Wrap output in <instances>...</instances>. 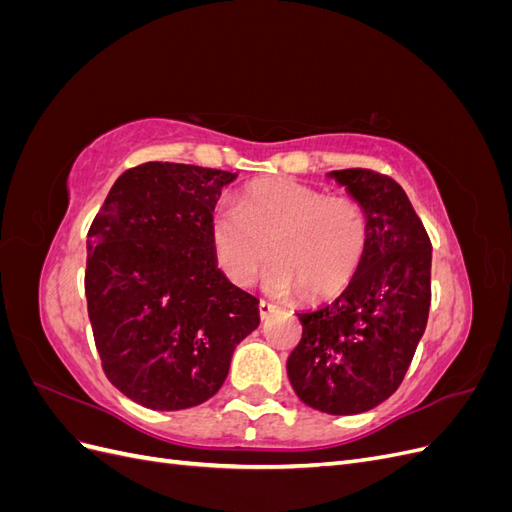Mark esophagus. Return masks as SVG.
Returning <instances> with one entry per match:
<instances>
[{
    "instance_id": "34e87169",
    "label": "esophagus",
    "mask_w": 512,
    "mask_h": 512,
    "mask_svg": "<svg viewBox=\"0 0 512 512\" xmlns=\"http://www.w3.org/2000/svg\"><path fill=\"white\" fill-rule=\"evenodd\" d=\"M273 312H275V305L273 303H269V301H260L258 303V314H260L262 320H267Z\"/></svg>"
}]
</instances>
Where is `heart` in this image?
I'll return each instance as SVG.
<instances>
[{
  "mask_svg": "<svg viewBox=\"0 0 512 512\" xmlns=\"http://www.w3.org/2000/svg\"><path fill=\"white\" fill-rule=\"evenodd\" d=\"M369 237V213L359 198L327 196L294 179L250 183L235 207H222L209 226L215 262L232 284L252 286L271 254L267 286L277 294L301 288L314 301L337 297L352 284Z\"/></svg>",
  "mask_w": 512,
  "mask_h": 512,
  "instance_id": "heart-1",
  "label": "heart"
}]
</instances>
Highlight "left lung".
Masks as SVG:
<instances>
[{
    "instance_id": "obj_1",
    "label": "left lung",
    "mask_w": 512,
    "mask_h": 512,
    "mask_svg": "<svg viewBox=\"0 0 512 512\" xmlns=\"http://www.w3.org/2000/svg\"><path fill=\"white\" fill-rule=\"evenodd\" d=\"M369 213L363 265L339 297L297 314L303 335L288 378L303 404L327 414H361L404 382L431 305V241L404 188L369 168L329 173Z\"/></svg>"
}]
</instances>
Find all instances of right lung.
Segmentation results:
<instances>
[{
	"label": "right lung",
	"instance_id": "add662e5",
	"mask_svg": "<svg viewBox=\"0 0 512 512\" xmlns=\"http://www.w3.org/2000/svg\"><path fill=\"white\" fill-rule=\"evenodd\" d=\"M235 173L145 162L123 173L87 232L85 297L106 378L136 404L185 410L222 389L258 299L215 262L209 226Z\"/></svg>",
	"mask_w": 512,
	"mask_h": 512
}]
</instances>
